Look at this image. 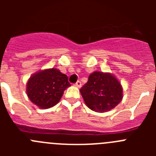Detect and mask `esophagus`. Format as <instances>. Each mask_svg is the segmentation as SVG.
Segmentation results:
<instances>
[{
  "label": "esophagus",
  "instance_id": "1",
  "mask_svg": "<svg viewBox=\"0 0 156 156\" xmlns=\"http://www.w3.org/2000/svg\"><path fill=\"white\" fill-rule=\"evenodd\" d=\"M75 86L76 87H78V88L80 87H81V82H80V81H77V82L75 83Z\"/></svg>",
  "mask_w": 156,
  "mask_h": 156
}]
</instances>
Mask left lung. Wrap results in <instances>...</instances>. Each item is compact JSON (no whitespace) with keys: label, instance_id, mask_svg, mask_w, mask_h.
<instances>
[{"label":"left lung","instance_id":"obj_1","mask_svg":"<svg viewBox=\"0 0 156 156\" xmlns=\"http://www.w3.org/2000/svg\"><path fill=\"white\" fill-rule=\"evenodd\" d=\"M80 93L88 108L97 112L110 111L122 98L120 83L112 74L102 72L90 74Z\"/></svg>","mask_w":156,"mask_h":156}]
</instances>
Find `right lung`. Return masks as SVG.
<instances>
[{"instance_id": "right-lung-1", "label": "right lung", "mask_w": 156, "mask_h": 156, "mask_svg": "<svg viewBox=\"0 0 156 156\" xmlns=\"http://www.w3.org/2000/svg\"><path fill=\"white\" fill-rule=\"evenodd\" d=\"M69 86L66 74L57 69H48L31 76L27 82V93L34 105L41 108H49L58 103Z\"/></svg>"}]
</instances>
